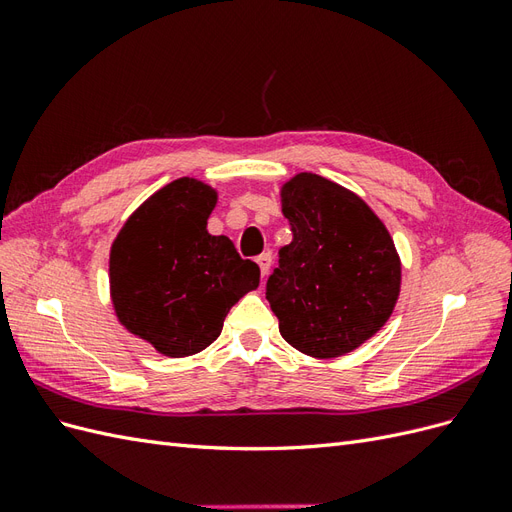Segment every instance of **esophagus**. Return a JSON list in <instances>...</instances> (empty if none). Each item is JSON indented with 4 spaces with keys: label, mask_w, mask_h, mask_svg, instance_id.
Masks as SVG:
<instances>
[{
    "label": "esophagus",
    "mask_w": 512,
    "mask_h": 512,
    "mask_svg": "<svg viewBox=\"0 0 512 512\" xmlns=\"http://www.w3.org/2000/svg\"><path fill=\"white\" fill-rule=\"evenodd\" d=\"M256 262H258V267H260L262 277H267V273H269V269H271V262H273L271 254H260V256L256 258Z\"/></svg>",
    "instance_id": "esophagus-1"
}]
</instances>
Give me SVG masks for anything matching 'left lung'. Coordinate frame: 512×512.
I'll return each instance as SVG.
<instances>
[{"label": "left lung", "mask_w": 512, "mask_h": 512, "mask_svg": "<svg viewBox=\"0 0 512 512\" xmlns=\"http://www.w3.org/2000/svg\"><path fill=\"white\" fill-rule=\"evenodd\" d=\"M292 241L267 280L286 342L316 359L359 348L391 318L401 262L389 230L363 198L314 173L282 188Z\"/></svg>", "instance_id": "1"}]
</instances>
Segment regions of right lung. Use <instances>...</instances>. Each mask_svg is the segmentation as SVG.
I'll list each match as a JSON object with an SVG mask.
<instances>
[{"instance_id": "1", "label": "right lung", "mask_w": 512, "mask_h": 512, "mask_svg": "<svg viewBox=\"0 0 512 512\" xmlns=\"http://www.w3.org/2000/svg\"><path fill=\"white\" fill-rule=\"evenodd\" d=\"M218 194L181 177L138 207L111 247L108 277L119 322L164 356H190L220 337L224 318L258 288L260 269L207 230Z\"/></svg>"}]
</instances>
